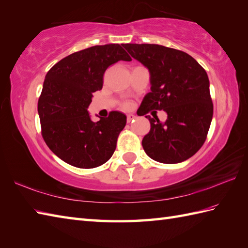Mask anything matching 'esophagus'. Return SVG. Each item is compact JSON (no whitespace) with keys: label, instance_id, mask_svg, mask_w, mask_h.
Listing matches in <instances>:
<instances>
[{"label":"esophagus","instance_id":"esophagus-1","mask_svg":"<svg viewBox=\"0 0 248 248\" xmlns=\"http://www.w3.org/2000/svg\"><path fill=\"white\" fill-rule=\"evenodd\" d=\"M135 118H136V116L133 115V114L127 115V121H128V123H131V121H134Z\"/></svg>","mask_w":248,"mask_h":248}]
</instances>
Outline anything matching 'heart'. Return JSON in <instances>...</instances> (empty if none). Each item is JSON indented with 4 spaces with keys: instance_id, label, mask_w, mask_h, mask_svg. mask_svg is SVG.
<instances>
[{
    "instance_id": "obj_1",
    "label": "heart",
    "mask_w": 248,
    "mask_h": 248,
    "mask_svg": "<svg viewBox=\"0 0 248 248\" xmlns=\"http://www.w3.org/2000/svg\"><path fill=\"white\" fill-rule=\"evenodd\" d=\"M124 107L125 108H130V103H124Z\"/></svg>"
}]
</instances>
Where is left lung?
I'll use <instances>...</instances> for the list:
<instances>
[{
    "label": "left lung",
    "mask_w": 248,
    "mask_h": 248,
    "mask_svg": "<svg viewBox=\"0 0 248 248\" xmlns=\"http://www.w3.org/2000/svg\"><path fill=\"white\" fill-rule=\"evenodd\" d=\"M130 55L150 73L151 92L144 97L138 115L150 121L141 145L152 160L175 164L202 148L213 117L207 72L191 55L150 44H123ZM150 109L168 113L165 123L146 114Z\"/></svg>",
    "instance_id": "8db88e82"
}]
</instances>
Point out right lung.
Here are the masks:
<instances>
[{
	"mask_svg": "<svg viewBox=\"0 0 248 248\" xmlns=\"http://www.w3.org/2000/svg\"><path fill=\"white\" fill-rule=\"evenodd\" d=\"M119 61H132L123 45L94 46L66 56L45 78L38 100L41 134L51 151L78 168L104 164L113 155L127 116L113 110L91 119L93 93L103 86V75Z\"/></svg>",
	"mask_w": 248,
	"mask_h": 248,
	"instance_id": "add662e5",
	"label": "right lung"
}]
</instances>
